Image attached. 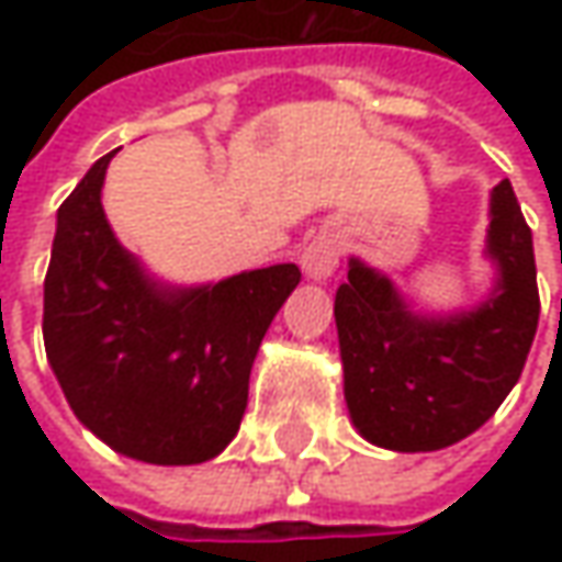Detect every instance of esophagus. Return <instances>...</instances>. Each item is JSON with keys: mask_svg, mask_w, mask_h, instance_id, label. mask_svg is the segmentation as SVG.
Wrapping results in <instances>:
<instances>
[{"mask_svg": "<svg viewBox=\"0 0 562 562\" xmlns=\"http://www.w3.org/2000/svg\"><path fill=\"white\" fill-rule=\"evenodd\" d=\"M303 271H306V278H313V281H328L331 274H335L337 262H340V240H337L335 234H318L313 237L306 247H303Z\"/></svg>", "mask_w": 562, "mask_h": 562, "instance_id": "esophagus-1", "label": "esophagus"}]
</instances>
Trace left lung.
I'll return each mask as SVG.
<instances>
[{
    "instance_id": "obj_1",
    "label": "left lung",
    "mask_w": 562,
    "mask_h": 562,
    "mask_svg": "<svg viewBox=\"0 0 562 562\" xmlns=\"http://www.w3.org/2000/svg\"><path fill=\"white\" fill-rule=\"evenodd\" d=\"M487 218L485 256L497 278L472 310H413L387 274L350 259L335 322L347 409L369 443L428 453L463 441L522 375L541 303L531 231L509 181L491 190Z\"/></svg>"
}]
</instances>
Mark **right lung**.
Instances as JSON below:
<instances>
[{"label": "right lung", "mask_w": 562, "mask_h": 562, "mask_svg": "<svg viewBox=\"0 0 562 562\" xmlns=\"http://www.w3.org/2000/svg\"><path fill=\"white\" fill-rule=\"evenodd\" d=\"M102 156L58 209L43 340L75 416L131 460L196 465L234 441L249 369L300 284L293 262L175 288L121 247L102 209Z\"/></svg>", "instance_id": "obj_1"}]
</instances>
